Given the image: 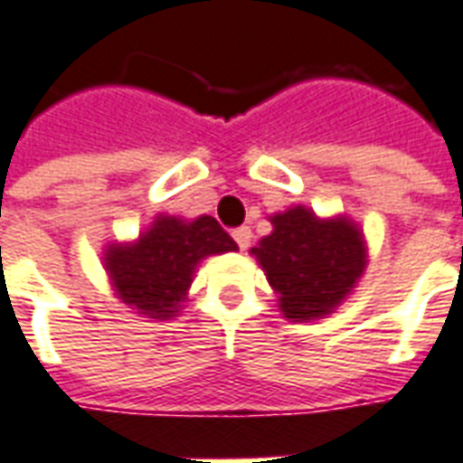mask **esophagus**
<instances>
[{"mask_svg": "<svg viewBox=\"0 0 463 463\" xmlns=\"http://www.w3.org/2000/svg\"><path fill=\"white\" fill-rule=\"evenodd\" d=\"M232 238H235L241 250H248V245H250L252 241V231L248 225H242V228H235V231H232Z\"/></svg>", "mask_w": 463, "mask_h": 463, "instance_id": "esophagus-1", "label": "esophagus"}]
</instances>
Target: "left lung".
<instances>
[{
    "label": "left lung",
    "instance_id": "8db88e82",
    "mask_svg": "<svg viewBox=\"0 0 463 463\" xmlns=\"http://www.w3.org/2000/svg\"><path fill=\"white\" fill-rule=\"evenodd\" d=\"M270 222L272 232L250 255L278 295L282 317L312 322L332 315L367 270L362 228L345 213L322 218L307 205L275 213Z\"/></svg>",
    "mask_w": 463,
    "mask_h": 463
}]
</instances>
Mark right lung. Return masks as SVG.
I'll use <instances>...</instances> for the list:
<instances>
[{"instance_id": "1", "label": "right lung", "mask_w": 463, "mask_h": 463, "mask_svg": "<svg viewBox=\"0 0 463 463\" xmlns=\"http://www.w3.org/2000/svg\"><path fill=\"white\" fill-rule=\"evenodd\" d=\"M235 250V241L211 215L185 221L158 213L138 238L109 242L101 260L111 290L123 305L141 317L171 320L188 300L201 260Z\"/></svg>"}]
</instances>
